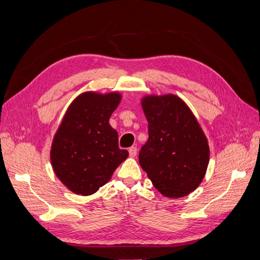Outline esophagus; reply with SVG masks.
Returning a JSON list of instances; mask_svg holds the SVG:
<instances>
[{
    "label": "esophagus",
    "instance_id": "obj_1",
    "mask_svg": "<svg viewBox=\"0 0 260 260\" xmlns=\"http://www.w3.org/2000/svg\"><path fill=\"white\" fill-rule=\"evenodd\" d=\"M128 153H129V156H131V157H135L136 154H137V148H136L135 146L129 147Z\"/></svg>",
    "mask_w": 260,
    "mask_h": 260
}]
</instances>
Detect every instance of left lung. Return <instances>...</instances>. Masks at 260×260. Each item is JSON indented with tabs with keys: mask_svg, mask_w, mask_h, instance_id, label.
<instances>
[{
	"mask_svg": "<svg viewBox=\"0 0 260 260\" xmlns=\"http://www.w3.org/2000/svg\"><path fill=\"white\" fill-rule=\"evenodd\" d=\"M142 107L148 141L140 151V165L164 197L187 196L200 185L209 164V144L200 124L172 93L145 96Z\"/></svg>",
	"mask_w": 260,
	"mask_h": 260,
	"instance_id": "1",
	"label": "left lung"
}]
</instances>
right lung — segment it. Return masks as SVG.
<instances>
[{
    "instance_id": "add662e5",
    "label": "right lung",
    "mask_w": 260,
    "mask_h": 260,
    "mask_svg": "<svg viewBox=\"0 0 260 260\" xmlns=\"http://www.w3.org/2000/svg\"><path fill=\"white\" fill-rule=\"evenodd\" d=\"M119 92H82L70 104L57 133L50 159L54 173L68 189L90 196L105 185L128 156L118 147L109 118L120 103Z\"/></svg>"
}]
</instances>
